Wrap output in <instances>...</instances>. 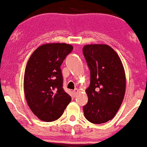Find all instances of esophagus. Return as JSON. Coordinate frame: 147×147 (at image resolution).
<instances>
[{
  "instance_id": "obj_1",
  "label": "esophagus",
  "mask_w": 147,
  "mask_h": 147,
  "mask_svg": "<svg viewBox=\"0 0 147 147\" xmlns=\"http://www.w3.org/2000/svg\"><path fill=\"white\" fill-rule=\"evenodd\" d=\"M79 92V89L78 88H75V90H73V94H74V96H77V93H78Z\"/></svg>"
}]
</instances>
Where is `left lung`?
Returning a JSON list of instances; mask_svg holds the SVG:
<instances>
[{"label":"left lung","mask_w":147,"mask_h":147,"mask_svg":"<svg viewBox=\"0 0 147 147\" xmlns=\"http://www.w3.org/2000/svg\"><path fill=\"white\" fill-rule=\"evenodd\" d=\"M83 53L90 71L88 98L83 107L86 119L93 124L107 122L121 106L126 90L124 66L115 50L106 44L86 45Z\"/></svg>","instance_id":"left-lung-1"}]
</instances>
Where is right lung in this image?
<instances>
[{
    "label": "right lung",
    "mask_w": 147,
    "mask_h": 147,
    "mask_svg": "<svg viewBox=\"0 0 147 147\" xmlns=\"http://www.w3.org/2000/svg\"><path fill=\"white\" fill-rule=\"evenodd\" d=\"M72 45L64 43L43 44L30 56L24 75V92L30 109L39 119L53 122L71 102L63 88L60 66Z\"/></svg>",
    "instance_id": "obj_1"
}]
</instances>
